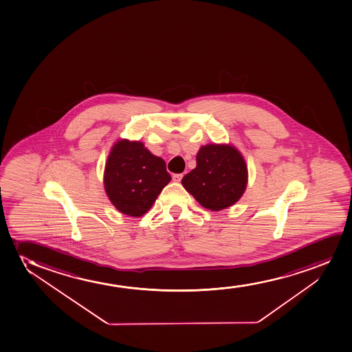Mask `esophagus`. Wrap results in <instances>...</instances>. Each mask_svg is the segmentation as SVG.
<instances>
[{
	"mask_svg": "<svg viewBox=\"0 0 352 352\" xmlns=\"http://www.w3.org/2000/svg\"><path fill=\"white\" fill-rule=\"evenodd\" d=\"M183 177L184 175L182 173L173 174V177H172V178H173V182H177V183H179V182L183 179Z\"/></svg>",
	"mask_w": 352,
	"mask_h": 352,
	"instance_id": "esophagus-1",
	"label": "esophagus"
}]
</instances>
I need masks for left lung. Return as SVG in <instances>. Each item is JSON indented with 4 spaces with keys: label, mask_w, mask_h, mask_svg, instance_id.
Wrapping results in <instances>:
<instances>
[{
    "label": "left lung",
    "mask_w": 352,
    "mask_h": 352,
    "mask_svg": "<svg viewBox=\"0 0 352 352\" xmlns=\"http://www.w3.org/2000/svg\"><path fill=\"white\" fill-rule=\"evenodd\" d=\"M182 183L204 208L222 210L236 203L245 192L246 164L233 146L208 144L201 146L196 168Z\"/></svg>",
    "instance_id": "8db88e82"
}]
</instances>
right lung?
I'll return each mask as SVG.
<instances>
[{
	"mask_svg": "<svg viewBox=\"0 0 352 352\" xmlns=\"http://www.w3.org/2000/svg\"><path fill=\"white\" fill-rule=\"evenodd\" d=\"M170 182L161 157L146 151L141 142L119 141L106 162L105 190L117 209L140 217L151 209Z\"/></svg>",
	"mask_w": 352,
	"mask_h": 352,
	"instance_id": "add662e5",
	"label": "right lung"
}]
</instances>
